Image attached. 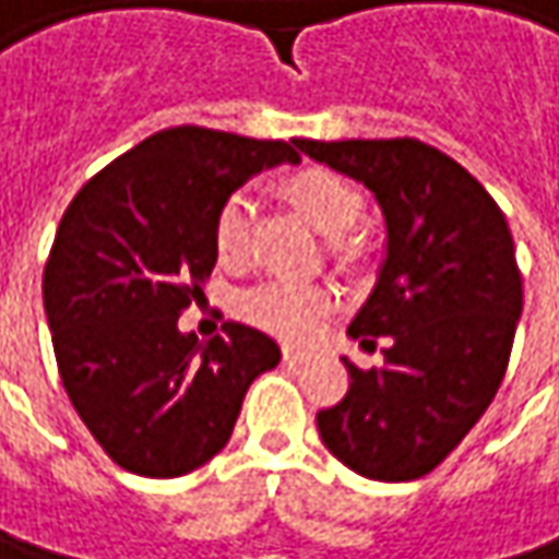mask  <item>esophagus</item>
I'll use <instances>...</instances> for the list:
<instances>
[{
    "mask_svg": "<svg viewBox=\"0 0 559 559\" xmlns=\"http://www.w3.org/2000/svg\"><path fill=\"white\" fill-rule=\"evenodd\" d=\"M311 353L308 349H301V346H283V359L289 362V366H296V362H305Z\"/></svg>",
    "mask_w": 559,
    "mask_h": 559,
    "instance_id": "1",
    "label": "esophagus"
}]
</instances>
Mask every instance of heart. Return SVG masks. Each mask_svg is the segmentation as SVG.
<instances>
[{
	"instance_id": "heart-1",
	"label": "heart",
	"mask_w": 559,
	"mask_h": 559,
	"mask_svg": "<svg viewBox=\"0 0 559 559\" xmlns=\"http://www.w3.org/2000/svg\"><path fill=\"white\" fill-rule=\"evenodd\" d=\"M289 200L299 213L311 222L314 231L324 238L340 241L362 216V197L346 178L331 168H301L286 180ZM251 231V200L248 193H231L216 213V251L225 263L245 258ZM331 308V296L314 286H293V283H263L258 289L245 293L241 314L263 331L286 340L308 337L324 311Z\"/></svg>"
}]
</instances>
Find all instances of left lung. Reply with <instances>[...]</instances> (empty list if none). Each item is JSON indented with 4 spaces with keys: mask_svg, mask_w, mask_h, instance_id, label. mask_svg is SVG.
<instances>
[{
    "mask_svg": "<svg viewBox=\"0 0 559 559\" xmlns=\"http://www.w3.org/2000/svg\"><path fill=\"white\" fill-rule=\"evenodd\" d=\"M308 158L359 180L384 216L376 289L349 337L384 366L349 372L318 414L328 452L369 480H417L484 417L522 318V276L506 216L459 162L419 140H296Z\"/></svg>",
    "mask_w": 559,
    "mask_h": 559,
    "instance_id": "1",
    "label": "left lung"
}]
</instances>
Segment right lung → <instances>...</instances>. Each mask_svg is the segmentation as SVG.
I'll list each match as a JSON object with an SVG mask.
<instances>
[{"mask_svg": "<svg viewBox=\"0 0 559 559\" xmlns=\"http://www.w3.org/2000/svg\"><path fill=\"white\" fill-rule=\"evenodd\" d=\"M299 165L296 140L203 127L162 130L88 180L44 266V311L75 414L120 467L180 477L219 455L280 346L228 321L180 334V311L216 266V213L248 178Z\"/></svg>", "mask_w": 559, "mask_h": 559, "instance_id": "obj_1", "label": "right lung"}]
</instances>
